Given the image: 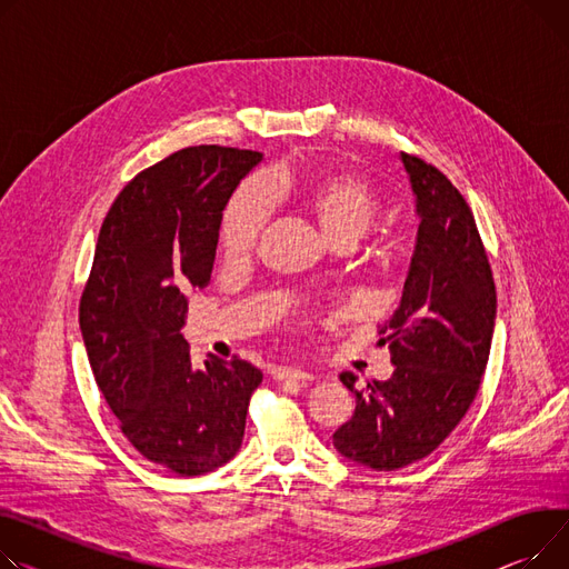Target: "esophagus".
<instances>
[{"label": "esophagus", "mask_w": 569, "mask_h": 569, "mask_svg": "<svg viewBox=\"0 0 569 569\" xmlns=\"http://www.w3.org/2000/svg\"><path fill=\"white\" fill-rule=\"evenodd\" d=\"M274 380L277 382H292V385H311L313 375L301 370V368H279L274 370Z\"/></svg>", "instance_id": "34e87169"}]
</instances>
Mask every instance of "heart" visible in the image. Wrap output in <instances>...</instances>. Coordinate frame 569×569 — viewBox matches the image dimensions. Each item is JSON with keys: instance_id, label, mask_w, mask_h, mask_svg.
<instances>
[{"instance_id": "1", "label": "heart", "mask_w": 569, "mask_h": 569, "mask_svg": "<svg viewBox=\"0 0 569 569\" xmlns=\"http://www.w3.org/2000/svg\"><path fill=\"white\" fill-rule=\"evenodd\" d=\"M272 192L305 210L331 242H355L372 221L377 194L372 184L350 169H322L305 178L277 173ZM270 203L260 180H247L226 203L219 221V249L226 260H244L253 253L268 223Z\"/></svg>"}]
</instances>
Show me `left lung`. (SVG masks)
Returning a JSON list of instances; mask_svg holds the SVG:
<instances>
[{
	"instance_id": "1",
	"label": "left lung",
	"mask_w": 569,
	"mask_h": 569,
	"mask_svg": "<svg viewBox=\"0 0 569 569\" xmlns=\"http://www.w3.org/2000/svg\"><path fill=\"white\" fill-rule=\"evenodd\" d=\"M419 214L402 299L377 327L396 366L387 382L355 389V416L333 432L348 460L396 471L428 458L469 411L489 359L497 286L473 212L437 167L400 153Z\"/></svg>"
}]
</instances>
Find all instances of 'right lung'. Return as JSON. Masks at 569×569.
Here are the masks:
<instances>
[{"label": "right lung", "instance_id": "obj_1", "mask_svg": "<svg viewBox=\"0 0 569 569\" xmlns=\"http://www.w3.org/2000/svg\"><path fill=\"white\" fill-rule=\"evenodd\" d=\"M262 160L256 150L189 146L137 173L111 203L80 299L96 385L141 456L201 476L242 446L262 372L210 355L197 370L180 329L187 295L208 286L221 212Z\"/></svg>", "mask_w": 569, "mask_h": 569}]
</instances>
